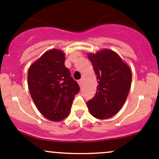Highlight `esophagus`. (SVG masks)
Returning a JSON list of instances; mask_svg holds the SVG:
<instances>
[{"mask_svg":"<svg viewBox=\"0 0 159 159\" xmlns=\"http://www.w3.org/2000/svg\"><path fill=\"white\" fill-rule=\"evenodd\" d=\"M78 84H79V85L81 86V84H82V79H80V80H78Z\"/></svg>","mask_w":159,"mask_h":159,"instance_id":"obj_1","label":"esophagus"}]
</instances>
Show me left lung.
Here are the masks:
<instances>
[{
	"label": "left lung",
	"instance_id": "1",
	"mask_svg": "<svg viewBox=\"0 0 159 159\" xmlns=\"http://www.w3.org/2000/svg\"><path fill=\"white\" fill-rule=\"evenodd\" d=\"M88 57L98 83L95 95L87 102L89 111L98 119L110 118L119 111L127 98L131 82V70L111 50L89 54Z\"/></svg>",
	"mask_w": 159,
	"mask_h": 159
}]
</instances>
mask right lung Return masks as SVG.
Instances as JSON below:
<instances>
[{
    "label": "right lung",
    "instance_id": "right-lung-1",
    "mask_svg": "<svg viewBox=\"0 0 159 159\" xmlns=\"http://www.w3.org/2000/svg\"><path fill=\"white\" fill-rule=\"evenodd\" d=\"M65 54L57 49L44 53L28 70V88L39 111L60 121L68 116L80 88L65 65Z\"/></svg>",
    "mask_w": 159,
    "mask_h": 159
}]
</instances>
